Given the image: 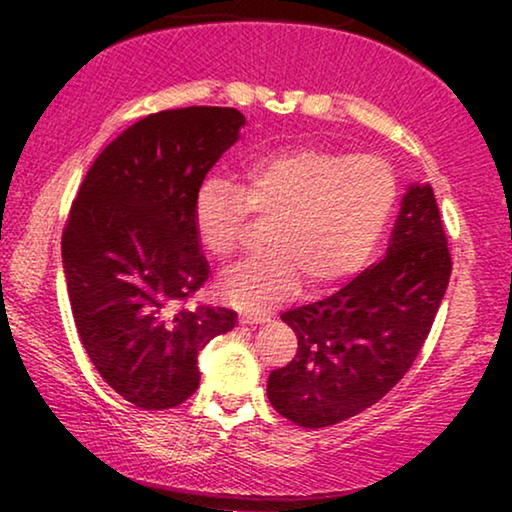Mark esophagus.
Listing matches in <instances>:
<instances>
[{
	"label": "esophagus",
	"instance_id": "1",
	"mask_svg": "<svg viewBox=\"0 0 512 512\" xmlns=\"http://www.w3.org/2000/svg\"><path fill=\"white\" fill-rule=\"evenodd\" d=\"M265 321H270L268 314H261V312H240V324H265Z\"/></svg>",
	"mask_w": 512,
	"mask_h": 512
}]
</instances>
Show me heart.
Returning a JSON list of instances; mask_svg holds the SVG:
<instances>
[{
	"instance_id": "b5f03b06",
	"label": "heart",
	"mask_w": 512,
	"mask_h": 512,
	"mask_svg": "<svg viewBox=\"0 0 512 512\" xmlns=\"http://www.w3.org/2000/svg\"><path fill=\"white\" fill-rule=\"evenodd\" d=\"M394 170L377 156L286 149L256 158L240 186L209 177L193 198L202 249L228 261L242 244L249 214L272 219L265 249L221 279V296L247 312H265L310 291H328L366 268L396 205Z\"/></svg>"
}]
</instances>
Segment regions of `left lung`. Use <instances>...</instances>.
<instances>
[{
    "mask_svg": "<svg viewBox=\"0 0 512 512\" xmlns=\"http://www.w3.org/2000/svg\"><path fill=\"white\" fill-rule=\"evenodd\" d=\"M450 272L433 188L410 184L387 256L333 296L282 314L298 352L268 377L272 408L321 429L375 405L417 359Z\"/></svg>",
    "mask_w": 512,
    "mask_h": 512,
    "instance_id": "obj_1",
    "label": "left lung"
}]
</instances>
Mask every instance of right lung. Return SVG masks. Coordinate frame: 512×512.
<instances>
[{"label": "right lung", "mask_w": 512, "mask_h": 512, "mask_svg": "<svg viewBox=\"0 0 512 512\" xmlns=\"http://www.w3.org/2000/svg\"><path fill=\"white\" fill-rule=\"evenodd\" d=\"M244 123L228 107L142 118L97 156L69 212L62 268L76 331L102 380L142 410L193 396L200 349L237 324L226 307L170 305L209 277L193 198Z\"/></svg>", "instance_id": "add662e5"}]
</instances>
